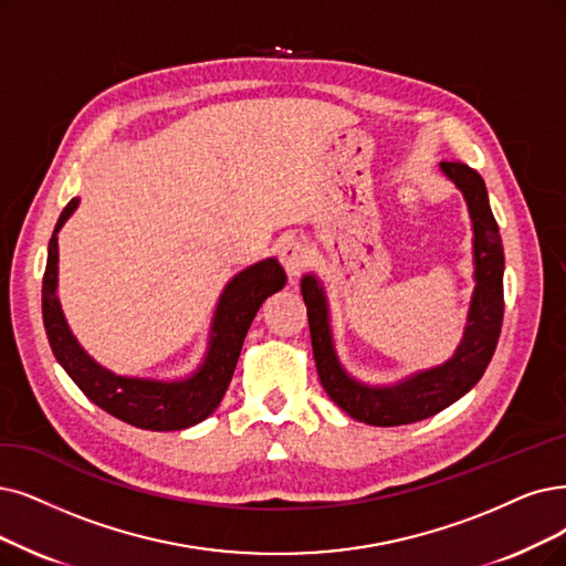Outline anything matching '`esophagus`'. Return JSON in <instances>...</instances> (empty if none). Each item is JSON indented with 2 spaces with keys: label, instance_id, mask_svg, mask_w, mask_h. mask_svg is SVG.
Returning <instances> with one entry per match:
<instances>
[{
  "label": "esophagus",
  "instance_id": "1",
  "mask_svg": "<svg viewBox=\"0 0 566 566\" xmlns=\"http://www.w3.org/2000/svg\"><path fill=\"white\" fill-rule=\"evenodd\" d=\"M279 260L285 266L287 276L290 279H297V276H302V271L308 266L311 253H308V248L302 241L285 239L279 245Z\"/></svg>",
  "mask_w": 566,
  "mask_h": 566
}]
</instances>
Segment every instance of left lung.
<instances>
[{
	"instance_id": "obj_1",
	"label": "left lung",
	"mask_w": 566,
	"mask_h": 566,
	"mask_svg": "<svg viewBox=\"0 0 566 566\" xmlns=\"http://www.w3.org/2000/svg\"><path fill=\"white\" fill-rule=\"evenodd\" d=\"M443 174L464 192L473 220V260H476V292H473L467 332L453 359L443 367L416 374L392 388H367L346 376L338 365L327 323L325 292L315 276L302 279L311 346L321 382L329 399L350 418L397 427L424 420L467 395L485 374L500 342L504 321V248L492 216L488 190L476 169L460 160L441 163Z\"/></svg>"
}]
</instances>
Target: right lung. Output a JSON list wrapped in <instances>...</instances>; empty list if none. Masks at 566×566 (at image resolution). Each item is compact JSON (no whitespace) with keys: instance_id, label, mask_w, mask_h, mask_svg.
I'll list each match as a JSON object with an SVG mask.
<instances>
[{"instance_id":"add662e5","label":"right lung","mask_w":566,"mask_h":566,"mask_svg":"<svg viewBox=\"0 0 566 566\" xmlns=\"http://www.w3.org/2000/svg\"><path fill=\"white\" fill-rule=\"evenodd\" d=\"M76 207L78 199H72L60 213L49 241L46 271H43L41 311L53 355L90 401L127 424L150 429V432H174V429H186L209 418L218 409L224 392H228L243 338L255 313L260 311L262 302L279 292L287 281L283 266L271 258L258 262L255 266H248L228 283L216 308L209 355L205 365L188 380L157 382L123 378L102 369L95 359L85 355L70 327H66L55 297L57 232Z\"/></svg>"}]
</instances>
